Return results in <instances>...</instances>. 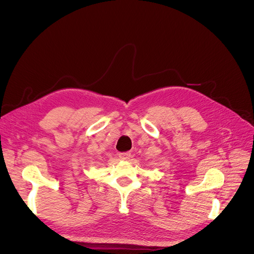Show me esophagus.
<instances>
[{
	"mask_svg": "<svg viewBox=\"0 0 254 254\" xmlns=\"http://www.w3.org/2000/svg\"><path fill=\"white\" fill-rule=\"evenodd\" d=\"M119 157H120L121 160H124V161H128L130 158H131V154L129 152H126V153H120L119 154Z\"/></svg>",
	"mask_w": 254,
	"mask_h": 254,
	"instance_id": "34e87169",
	"label": "esophagus"
}]
</instances>
